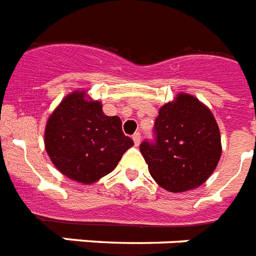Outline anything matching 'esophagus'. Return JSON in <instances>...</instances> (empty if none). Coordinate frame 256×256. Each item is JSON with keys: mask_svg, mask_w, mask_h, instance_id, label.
<instances>
[{"mask_svg": "<svg viewBox=\"0 0 256 256\" xmlns=\"http://www.w3.org/2000/svg\"><path fill=\"white\" fill-rule=\"evenodd\" d=\"M132 138H134V145H138V144H140V140H141L140 132H136V134H134V136H132Z\"/></svg>", "mask_w": 256, "mask_h": 256, "instance_id": "esophagus-1", "label": "esophagus"}]
</instances>
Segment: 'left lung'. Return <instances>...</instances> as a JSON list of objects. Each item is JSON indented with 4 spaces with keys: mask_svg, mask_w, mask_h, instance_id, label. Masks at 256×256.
I'll return each instance as SVG.
<instances>
[{
    "mask_svg": "<svg viewBox=\"0 0 256 256\" xmlns=\"http://www.w3.org/2000/svg\"><path fill=\"white\" fill-rule=\"evenodd\" d=\"M140 152L150 176L164 189L192 190L209 178L220 161L218 124L200 100L181 94L160 108L153 140L142 141Z\"/></svg>",
    "mask_w": 256,
    "mask_h": 256,
    "instance_id": "8db88e82",
    "label": "left lung"
}]
</instances>
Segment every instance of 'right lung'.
<instances>
[{"label":"right lung","instance_id":"add662e5","mask_svg":"<svg viewBox=\"0 0 256 256\" xmlns=\"http://www.w3.org/2000/svg\"><path fill=\"white\" fill-rule=\"evenodd\" d=\"M72 92L52 112L44 145L58 170L78 182L92 184L111 173L134 140L122 134V120L103 114L99 102Z\"/></svg>","mask_w":256,"mask_h":256}]
</instances>
